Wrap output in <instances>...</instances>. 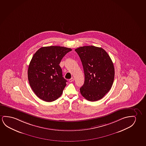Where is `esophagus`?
Listing matches in <instances>:
<instances>
[{"label":"esophagus","instance_id":"1","mask_svg":"<svg viewBox=\"0 0 146 146\" xmlns=\"http://www.w3.org/2000/svg\"><path fill=\"white\" fill-rule=\"evenodd\" d=\"M74 81V78H72L69 80V82H73Z\"/></svg>","mask_w":146,"mask_h":146}]
</instances>
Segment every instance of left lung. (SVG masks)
<instances>
[{"mask_svg":"<svg viewBox=\"0 0 146 146\" xmlns=\"http://www.w3.org/2000/svg\"><path fill=\"white\" fill-rule=\"evenodd\" d=\"M80 57L85 82L80 88L84 98L90 101L101 99L110 90L114 79V68L108 53L101 47H80L75 49Z\"/></svg>","mask_w":146,"mask_h":146,"instance_id":"8db88e82","label":"left lung"}]
</instances>
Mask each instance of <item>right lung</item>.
Masks as SVG:
<instances>
[{"label":"right lung","mask_w":146,"mask_h":146,"mask_svg":"<svg viewBox=\"0 0 146 146\" xmlns=\"http://www.w3.org/2000/svg\"><path fill=\"white\" fill-rule=\"evenodd\" d=\"M72 49L61 46L43 47L33 55L28 70L31 87L36 96L46 102L60 97L67 81L59 66L61 59Z\"/></svg>","instance_id":"1"}]
</instances>
